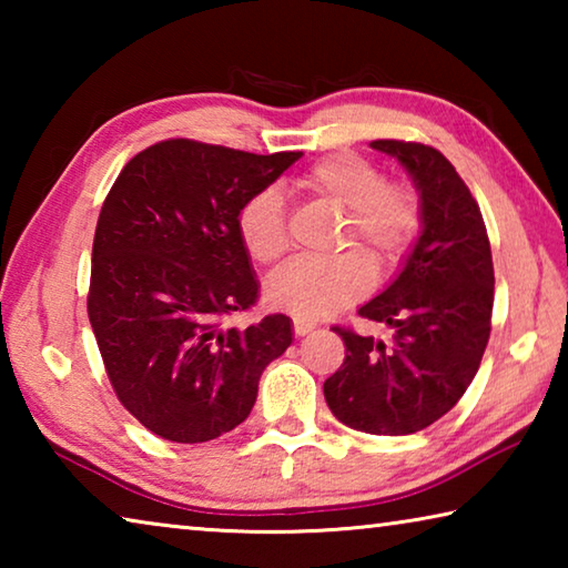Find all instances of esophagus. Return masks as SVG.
<instances>
[{"label":"esophagus","instance_id":"esophagus-1","mask_svg":"<svg viewBox=\"0 0 568 568\" xmlns=\"http://www.w3.org/2000/svg\"><path fill=\"white\" fill-rule=\"evenodd\" d=\"M315 325L311 321H303V318H293V333L297 335V338H303V335L313 333Z\"/></svg>","mask_w":568,"mask_h":568}]
</instances>
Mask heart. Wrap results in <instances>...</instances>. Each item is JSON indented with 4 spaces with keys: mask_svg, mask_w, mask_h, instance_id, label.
<instances>
[{
    "mask_svg": "<svg viewBox=\"0 0 568 568\" xmlns=\"http://www.w3.org/2000/svg\"><path fill=\"white\" fill-rule=\"evenodd\" d=\"M307 195L343 210L335 250L361 247L378 271L398 265L423 227V203L408 182L386 180L376 162L358 152H331L297 175ZM235 230L245 253L261 265L281 261L287 250L283 195L263 187L237 210ZM371 271L358 253L323 261H295L265 283L267 303L295 318L318 321L368 291Z\"/></svg>",
    "mask_w": 568,
    "mask_h": 568,
    "instance_id": "b5f03b06",
    "label": "heart"
}]
</instances>
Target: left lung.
<instances>
[{
    "mask_svg": "<svg viewBox=\"0 0 568 568\" xmlns=\"http://www.w3.org/2000/svg\"><path fill=\"white\" fill-rule=\"evenodd\" d=\"M373 148L413 175L423 233L403 273L358 311L388 323L393 343L333 325L345 358L323 393L345 426L406 436L446 416L474 381L491 335L494 261L476 197L436 148L406 140H376Z\"/></svg>",
    "mask_w": 568,
    "mask_h": 568,
    "instance_id": "1",
    "label": "left lung"
}]
</instances>
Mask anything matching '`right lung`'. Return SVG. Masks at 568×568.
Masks as SVG:
<instances>
[{
    "label": "right lung",
    "mask_w": 568,
    "mask_h": 568,
    "mask_svg": "<svg viewBox=\"0 0 568 568\" xmlns=\"http://www.w3.org/2000/svg\"><path fill=\"white\" fill-rule=\"evenodd\" d=\"M301 152H253L172 138L134 155L104 197L88 315L118 400L152 434L205 444L240 426L291 321H225L257 303L240 245V205Z\"/></svg>",
    "instance_id": "right-lung-1"
}]
</instances>
